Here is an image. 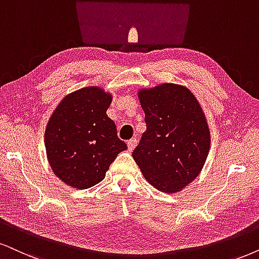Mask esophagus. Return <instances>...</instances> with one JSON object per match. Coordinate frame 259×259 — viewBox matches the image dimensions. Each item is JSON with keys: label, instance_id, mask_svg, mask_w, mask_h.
Segmentation results:
<instances>
[{"label": "esophagus", "instance_id": "obj_1", "mask_svg": "<svg viewBox=\"0 0 259 259\" xmlns=\"http://www.w3.org/2000/svg\"><path fill=\"white\" fill-rule=\"evenodd\" d=\"M136 145H137V140L136 139H132V140L127 141V148H129L130 152H132V150L135 148Z\"/></svg>", "mask_w": 259, "mask_h": 259}]
</instances>
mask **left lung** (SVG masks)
Instances as JSON below:
<instances>
[{
    "label": "left lung",
    "mask_w": 259,
    "mask_h": 259,
    "mask_svg": "<svg viewBox=\"0 0 259 259\" xmlns=\"http://www.w3.org/2000/svg\"><path fill=\"white\" fill-rule=\"evenodd\" d=\"M146 132L133 158L147 182L166 194L181 191L199 175L210 147L202 107L186 87L162 83L139 92Z\"/></svg>",
    "instance_id": "left-lung-1"
}]
</instances>
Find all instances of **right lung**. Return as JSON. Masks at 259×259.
Listing matches in <instances>:
<instances>
[{"label": "right lung", "mask_w": 259, "mask_h": 259, "mask_svg": "<svg viewBox=\"0 0 259 259\" xmlns=\"http://www.w3.org/2000/svg\"><path fill=\"white\" fill-rule=\"evenodd\" d=\"M112 97L99 87H84L58 104L45 130L49 163L62 182L88 189L105 173L126 143L107 117Z\"/></svg>", "instance_id": "add662e5"}]
</instances>
